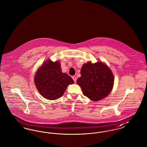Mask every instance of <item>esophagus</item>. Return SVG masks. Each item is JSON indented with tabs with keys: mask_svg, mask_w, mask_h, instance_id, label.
<instances>
[{
	"mask_svg": "<svg viewBox=\"0 0 147 147\" xmlns=\"http://www.w3.org/2000/svg\"><path fill=\"white\" fill-rule=\"evenodd\" d=\"M72 78H73V80L74 81V82H75V83H76V82H77V77H76V76H73V77H72Z\"/></svg>",
	"mask_w": 147,
	"mask_h": 147,
	"instance_id": "34e87169",
	"label": "esophagus"
}]
</instances>
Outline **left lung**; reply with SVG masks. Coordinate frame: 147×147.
<instances>
[{
    "label": "left lung",
    "mask_w": 147,
    "mask_h": 147,
    "mask_svg": "<svg viewBox=\"0 0 147 147\" xmlns=\"http://www.w3.org/2000/svg\"><path fill=\"white\" fill-rule=\"evenodd\" d=\"M81 77L77 80L85 96L94 101L106 97L111 91L114 78L111 70L101 62H88L82 67Z\"/></svg>",
    "instance_id": "obj_1"
}]
</instances>
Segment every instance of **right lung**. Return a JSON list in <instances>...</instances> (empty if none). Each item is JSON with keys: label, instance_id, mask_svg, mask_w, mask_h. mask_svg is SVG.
I'll list each match as a JSON object with an SVG mask.
<instances>
[{"label": "right lung", "instance_id": "obj_1", "mask_svg": "<svg viewBox=\"0 0 147 147\" xmlns=\"http://www.w3.org/2000/svg\"><path fill=\"white\" fill-rule=\"evenodd\" d=\"M34 82L42 96L51 100L61 98L68 85L74 83L69 76L62 72L59 62L51 60L43 63L37 70Z\"/></svg>", "mask_w": 147, "mask_h": 147}]
</instances>
